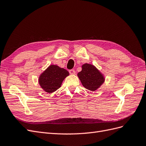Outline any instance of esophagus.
<instances>
[{"label":"esophagus","mask_w":146,"mask_h":146,"mask_svg":"<svg viewBox=\"0 0 146 146\" xmlns=\"http://www.w3.org/2000/svg\"><path fill=\"white\" fill-rule=\"evenodd\" d=\"M69 72L70 74H71V75L76 74V71H75V70H74V69H70V70H69Z\"/></svg>","instance_id":"1"}]
</instances>
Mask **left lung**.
<instances>
[{"mask_svg":"<svg viewBox=\"0 0 146 146\" xmlns=\"http://www.w3.org/2000/svg\"><path fill=\"white\" fill-rule=\"evenodd\" d=\"M77 76L83 86L92 91L98 90L105 81L103 74L94 66L90 64L85 63L82 65V70Z\"/></svg>","mask_w":146,"mask_h":146,"instance_id":"8db88e82","label":"left lung"}]
</instances>
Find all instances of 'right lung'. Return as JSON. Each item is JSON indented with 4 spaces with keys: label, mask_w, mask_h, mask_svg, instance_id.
<instances>
[{
    "label": "right lung",
    "mask_w": 146,
    "mask_h": 146,
    "mask_svg": "<svg viewBox=\"0 0 146 146\" xmlns=\"http://www.w3.org/2000/svg\"><path fill=\"white\" fill-rule=\"evenodd\" d=\"M69 75L67 70L56 65H50L39 77V85L44 91L52 93L61 87L64 79Z\"/></svg>",
    "instance_id": "add662e5"
}]
</instances>
